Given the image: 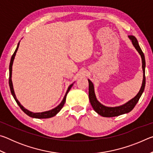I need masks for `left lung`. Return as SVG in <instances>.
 I'll use <instances>...</instances> for the list:
<instances>
[{
    "instance_id": "1",
    "label": "left lung",
    "mask_w": 153,
    "mask_h": 153,
    "mask_svg": "<svg viewBox=\"0 0 153 153\" xmlns=\"http://www.w3.org/2000/svg\"><path fill=\"white\" fill-rule=\"evenodd\" d=\"M128 37L129 39L131 40L133 45L134 47L139 53L140 55L141 56L142 58V69H143V81H142V84L141 86V88L139 92L138 93L135 97L132 98L131 100H129L126 104H124L120 107H105V106L102 105V104L98 101L96 96L94 94V86L92 82L88 79L89 83V99L90 104H91L92 108H94V110L97 112L98 114H99L100 115L102 116V117H115V116H119L122 114L128 113L133 109L135 107L137 102H138V100L140 98L141 95L144 92L145 84H146V77H145V66H146V62H145V58L143 52L142 51L140 47L139 44L136 38L134 36L130 35Z\"/></svg>"
}]
</instances>
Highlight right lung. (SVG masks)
Listing matches in <instances>:
<instances>
[{
    "instance_id": "1",
    "label": "right lung",
    "mask_w": 153,
    "mask_h": 153,
    "mask_svg": "<svg viewBox=\"0 0 153 153\" xmlns=\"http://www.w3.org/2000/svg\"><path fill=\"white\" fill-rule=\"evenodd\" d=\"M19 42L18 43L16 49H15V51L14 52L13 55H12L11 56V62H10V65H9V87H10V90H11V92L13 95V97L14 99L15 100V101L17 103V105L19 106V107L21 108V109H22L24 112L27 114L28 116H30L31 117H33V118H38V119H45V118H50L53 117V116H55V115H56L59 111H61V109L62 108H63V105L65 104V100H66V97H67V93L69 92V90H70L71 88L73 86V84H71L70 86H69L68 89L67 90V92L65 95V97L63 98V100H62V102L60 103V105H58L57 107H55V108H53V109H52L51 111H45V112H42V113H32V112H30L28 110H27L26 108H25L23 106L20 104V102L18 101L17 99L16 98V97H15V92H14V90H13V84H12V80H11V74H12V65H13V60L15 59V56L16 55V53L17 51V49L18 47H19Z\"/></svg>"
}]
</instances>
